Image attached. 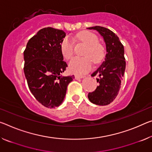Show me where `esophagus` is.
Masks as SVG:
<instances>
[{
	"instance_id": "1",
	"label": "esophagus",
	"mask_w": 152,
	"mask_h": 152,
	"mask_svg": "<svg viewBox=\"0 0 152 152\" xmlns=\"http://www.w3.org/2000/svg\"><path fill=\"white\" fill-rule=\"evenodd\" d=\"M85 78V76H78V75L75 76V79H76V80H78V79H81V78Z\"/></svg>"
}]
</instances>
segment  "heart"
<instances>
[{"label": "heart", "instance_id": "b5f03b06", "mask_svg": "<svg viewBox=\"0 0 152 152\" xmlns=\"http://www.w3.org/2000/svg\"><path fill=\"white\" fill-rule=\"evenodd\" d=\"M78 42L87 47L83 58H74L69 62V69L72 73L83 75L90 70L93 61L95 64L99 63L104 56L103 47L99 42L98 38L93 34L83 32L76 36ZM74 42L70 38L66 37L61 43V54L65 59H70L74 55Z\"/></svg>", "mask_w": 152, "mask_h": 152}]
</instances>
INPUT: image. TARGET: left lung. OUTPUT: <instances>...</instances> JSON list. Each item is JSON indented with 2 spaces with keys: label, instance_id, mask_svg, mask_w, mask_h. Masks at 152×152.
<instances>
[{
  "label": "left lung",
  "instance_id": "1",
  "mask_svg": "<svg viewBox=\"0 0 152 152\" xmlns=\"http://www.w3.org/2000/svg\"><path fill=\"white\" fill-rule=\"evenodd\" d=\"M88 30H95L103 38L106 47L105 60L92 74L99 76V85L95 91L88 94L91 103L98 105H106L112 103L118 94L124 76L126 61L124 46L116 34L106 28L93 26Z\"/></svg>",
  "mask_w": 152,
  "mask_h": 152
}]
</instances>
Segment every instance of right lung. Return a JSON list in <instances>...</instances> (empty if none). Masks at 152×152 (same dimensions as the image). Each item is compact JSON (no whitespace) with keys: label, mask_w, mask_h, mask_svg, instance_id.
<instances>
[{"label":"right lung","mask_w":152,"mask_h":152,"mask_svg":"<svg viewBox=\"0 0 152 152\" xmlns=\"http://www.w3.org/2000/svg\"><path fill=\"white\" fill-rule=\"evenodd\" d=\"M66 34L50 27L40 30L29 40L23 52V71L29 88L38 102L48 108L64 102L67 86L74 76H62L67 64L61 51Z\"/></svg>","instance_id":"obj_1"}]
</instances>
